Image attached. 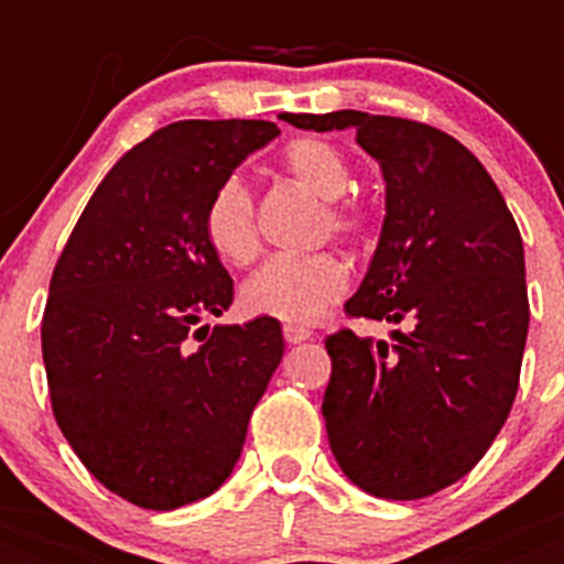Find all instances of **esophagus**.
I'll list each match as a JSON object with an SVG mask.
<instances>
[{
	"instance_id": "esophagus-1",
	"label": "esophagus",
	"mask_w": 564,
	"mask_h": 564,
	"mask_svg": "<svg viewBox=\"0 0 564 564\" xmlns=\"http://www.w3.org/2000/svg\"><path fill=\"white\" fill-rule=\"evenodd\" d=\"M310 330L307 327H299V325H283V339L290 345H301V343H307L310 339Z\"/></svg>"
}]
</instances>
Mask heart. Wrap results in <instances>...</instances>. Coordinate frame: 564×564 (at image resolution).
I'll return each instance as SVG.
<instances>
[{
  "label": "heart",
  "mask_w": 564,
  "mask_h": 564,
  "mask_svg": "<svg viewBox=\"0 0 564 564\" xmlns=\"http://www.w3.org/2000/svg\"><path fill=\"white\" fill-rule=\"evenodd\" d=\"M283 172L295 184L325 202L322 230L362 239L371 228V207L345 195L354 187V170L334 143L322 137L292 140L281 154ZM204 237L225 263L246 265L257 257V216L251 189L239 178H225L204 210ZM348 292V263L336 251L281 254L265 260L242 283V307L251 316H269L307 325Z\"/></svg>",
  "instance_id": "heart-1"
}]
</instances>
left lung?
<instances>
[{
    "label": "left lung",
    "mask_w": 564,
    "mask_h": 564,
    "mask_svg": "<svg viewBox=\"0 0 564 564\" xmlns=\"http://www.w3.org/2000/svg\"><path fill=\"white\" fill-rule=\"evenodd\" d=\"M283 119L354 128L386 181L380 242L345 313L394 325L392 343L348 327L325 339L330 451L375 498L436 495L480 463L516 401L530 325L516 219L482 163L438 128L362 110Z\"/></svg>",
    "instance_id": "8db88e82"
}]
</instances>
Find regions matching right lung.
<instances>
[{
    "instance_id": "right-lung-1",
    "label": "right lung",
    "mask_w": 564,
    "mask_h": 564,
    "mask_svg": "<svg viewBox=\"0 0 564 564\" xmlns=\"http://www.w3.org/2000/svg\"><path fill=\"white\" fill-rule=\"evenodd\" d=\"M278 134L263 119L154 131L105 175L57 257L40 325L52 412L84 468L134 507L178 509L228 480L283 357L278 318L198 327L234 301L204 237L207 202Z\"/></svg>"
}]
</instances>
